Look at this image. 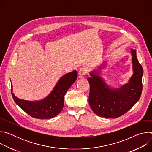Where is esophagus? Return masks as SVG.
I'll use <instances>...</instances> for the list:
<instances>
[{"mask_svg": "<svg viewBox=\"0 0 152 152\" xmlns=\"http://www.w3.org/2000/svg\"><path fill=\"white\" fill-rule=\"evenodd\" d=\"M88 73V70L86 67H82L79 71V75L80 76L87 75Z\"/></svg>", "mask_w": 152, "mask_h": 152, "instance_id": "obj_1", "label": "esophagus"}]
</instances>
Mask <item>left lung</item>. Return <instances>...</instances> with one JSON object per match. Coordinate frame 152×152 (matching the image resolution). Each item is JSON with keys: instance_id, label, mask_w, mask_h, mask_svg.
Instances as JSON below:
<instances>
[{"instance_id": "1", "label": "left lung", "mask_w": 152, "mask_h": 152, "mask_svg": "<svg viewBox=\"0 0 152 152\" xmlns=\"http://www.w3.org/2000/svg\"><path fill=\"white\" fill-rule=\"evenodd\" d=\"M134 75L129 83L118 90H112L102 79L91 73L89 104L94 114L105 118H117L127 113L140 99L142 90L143 69L138 62L136 51L131 49Z\"/></svg>"}]
</instances>
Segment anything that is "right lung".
Here are the masks:
<instances>
[{
  "mask_svg": "<svg viewBox=\"0 0 152 152\" xmlns=\"http://www.w3.org/2000/svg\"><path fill=\"white\" fill-rule=\"evenodd\" d=\"M77 77V73L76 70L64 75L59 80L50 94L40 101L31 102L21 100L15 97L13 93L12 96L16 104L32 117L49 119L56 116L62 110L64 104V96Z\"/></svg>",
  "mask_w": 152,
  "mask_h": 152,
  "instance_id": "right-lung-1",
  "label": "right lung"
}]
</instances>
